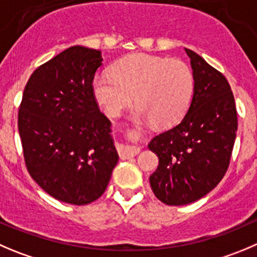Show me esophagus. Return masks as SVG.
<instances>
[{
    "label": "esophagus",
    "instance_id": "obj_1",
    "mask_svg": "<svg viewBox=\"0 0 257 257\" xmlns=\"http://www.w3.org/2000/svg\"><path fill=\"white\" fill-rule=\"evenodd\" d=\"M139 153H140V148L134 145H123L119 149V156H121V159H130L133 156L138 155Z\"/></svg>",
    "mask_w": 257,
    "mask_h": 257
}]
</instances>
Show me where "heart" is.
I'll use <instances>...</instances> for the list:
<instances>
[{"label":"heart","instance_id":"heart-1","mask_svg":"<svg viewBox=\"0 0 257 257\" xmlns=\"http://www.w3.org/2000/svg\"><path fill=\"white\" fill-rule=\"evenodd\" d=\"M92 90L108 116H118L134 96L138 118L167 127L184 116L192 98L193 75L179 59L133 54L114 65L112 75L97 74Z\"/></svg>","mask_w":257,"mask_h":257}]
</instances>
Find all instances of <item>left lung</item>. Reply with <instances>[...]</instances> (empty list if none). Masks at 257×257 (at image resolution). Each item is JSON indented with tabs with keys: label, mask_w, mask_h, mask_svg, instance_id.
Segmentation results:
<instances>
[{
	"label": "left lung",
	"mask_w": 257,
	"mask_h": 257,
	"mask_svg": "<svg viewBox=\"0 0 257 257\" xmlns=\"http://www.w3.org/2000/svg\"><path fill=\"white\" fill-rule=\"evenodd\" d=\"M193 70L189 108L175 127L155 136L149 149L159 158L151 189L168 206H184L217 187L226 174L237 133L231 87L222 73L185 48Z\"/></svg>",
	"instance_id": "8db88e82"
}]
</instances>
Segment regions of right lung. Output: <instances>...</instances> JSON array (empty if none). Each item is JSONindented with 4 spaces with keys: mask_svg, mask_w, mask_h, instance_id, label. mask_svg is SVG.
I'll list each match as a JSON object with an SVG mask.
<instances>
[{
    "mask_svg": "<svg viewBox=\"0 0 257 257\" xmlns=\"http://www.w3.org/2000/svg\"><path fill=\"white\" fill-rule=\"evenodd\" d=\"M102 53L72 46L31 74L19 109L26 168L48 194L83 206L106 190L118 154L92 90Z\"/></svg>",
    "mask_w": 257,
    "mask_h": 257,
    "instance_id": "right-lung-1",
    "label": "right lung"
}]
</instances>
